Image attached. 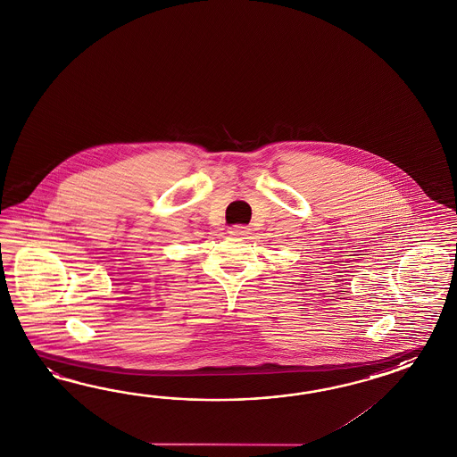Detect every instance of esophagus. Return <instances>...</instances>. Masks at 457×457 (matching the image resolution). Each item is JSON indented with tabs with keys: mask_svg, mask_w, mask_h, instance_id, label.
<instances>
[{
	"mask_svg": "<svg viewBox=\"0 0 457 457\" xmlns=\"http://www.w3.org/2000/svg\"><path fill=\"white\" fill-rule=\"evenodd\" d=\"M229 233L234 234V236H247V234L251 233V228L249 226H243V224L231 226Z\"/></svg>",
	"mask_w": 457,
	"mask_h": 457,
	"instance_id": "1",
	"label": "esophagus"
}]
</instances>
